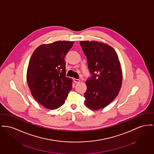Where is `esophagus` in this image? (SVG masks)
I'll list each match as a JSON object with an SVG mask.
<instances>
[{"label":"esophagus","mask_w":154,"mask_h":154,"mask_svg":"<svg viewBox=\"0 0 154 154\" xmlns=\"http://www.w3.org/2000/svg\"><path fill=\"white\" fill-rule=\"evenodd\" d=\"M73 82H75V83H79L80 82V80L79 79H73Z\"/></svg>","instance_id":"1"}]
</instances>
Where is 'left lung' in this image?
<instances>
[{
    "mask_svg": "<svg viewBox=\"0 0 154 154\" xmlns=\"http://www.w3.org/2000/svg\"><path fill=\"white\" fill-rule=\"evenodd\" d=\"M91 76L86 81L85 104L97 110L107 106L118 95L122 84V71L116 51L97 41L80 42Z\"/></svg>",
    "mask_w": 154,
    "mask_h": 154,
    "instance_id": "1",
    "label": "left lung"
}]
</instances>
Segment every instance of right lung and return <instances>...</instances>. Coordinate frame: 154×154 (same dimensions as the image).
I'll return each instance as SVG.
<instances>
[{
    "instance_id": "right-lung-1",
    "label": "right lung",
    "mask_w": 154,
    "mask_h": 154,
    "mask_svg": "<svg viewBox=\"0 0 154 154\" xmlns=\"http://www.w3.org/2000/svg\"><path fill=\"white\" fill-rule=\"evenodd\" d=\"M72 41H56L37 47L31 57L27 80L34 98L45 108L55 109L65 102L72 89L66 76L65 57Z\"/></svg>"
}]
</instances>
